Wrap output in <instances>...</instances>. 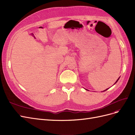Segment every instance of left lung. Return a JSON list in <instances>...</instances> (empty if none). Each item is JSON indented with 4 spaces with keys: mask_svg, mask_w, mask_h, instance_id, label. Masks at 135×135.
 <instances>
[{
    "mask_svg": "<svg viewBox=\"0 0 135 135\" xmlns=\"http://www.w3.org/2000/svg\"><path fill=\"white\" fill-rule=\"evenodd\" d=\"M119 78H120V77H119V78H118V80H117V81H116V82H115V84H116V83H117V81H118V80H119ZM108 89H106V90H104V91H106V90H108Z\"/></svg>",
    "mask_w": 135,
    "mask_h": 135,
    "instance_id": "left-lung-1",
    "label": "left lung"
}]
</instances>
